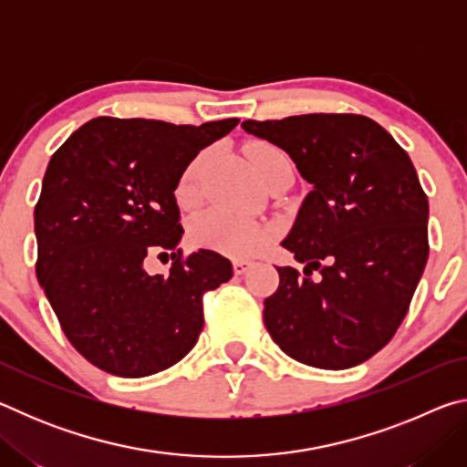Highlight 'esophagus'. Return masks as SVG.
Returning <instances> with one entry per match:
<instances>
[{"label":"esophagus","instance_id":"1","mask_svg":"<svg viewBox=\"0 0 467 467\" xmlns=\"http://www.w3.org/2000/svg\"><path fill=\"white\" fill-rule=\"evenodd\" d=\"M253 265V262H247V259H234L233 262V270L236 275H243L244 272L249 270V267Z\"/></svg>","mask_w":467,"mask_h":467}]
</instances>
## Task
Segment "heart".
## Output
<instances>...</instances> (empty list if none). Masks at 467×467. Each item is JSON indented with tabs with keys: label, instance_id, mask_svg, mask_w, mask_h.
Returning <instances> with one entry per match:
<instances>
[{
	"label": "heart",
	"instance_id": "1",
	"mask_svg": "<svg viewBox=\"0 0 467 467\" xmlns=\"http://www.w3.org/2000/svg\"><path fill=\"white\" fill-rule=\"evenodd\" d=\"M205 158H208V152L197 154L183 169V172H181L175 189L177 202L181 205L195 203L197 193H200V172L203 169ZM249 161L253 169H255L257 177L262 179L264 172L274 162L288 161V156L272 144H253L249 148ZM189 239L202 249L223 253V255L228 257H247L262 249L267 243V239H270V228L251 218L231 214V212L208 210L193 218L192 226H189Z\"/></svg>",
	"mask_w": 467,
	"mask_h": 467
}]
</instances>
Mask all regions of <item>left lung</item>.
Masks as SVG:
<instances>
[{
    "label": "left lung",
    "mask_w": 467,
    "mask_h": 467,
    "mask_svg": "<svg viewBox=\"0 0 467 467\" xmlns=\"http://www.w3.org/2000/svg\"><path fill=\"white\" fill-rule=\"evenodd\" d=\"M243 130L282 148L313 187L282 241L305 270L278 267L265 327L303 365L357 367L398 331L429 259V200L414 164L362 115L249 119Z\"/></svg>",
    "instance_id": "left-lung-1"
}]
</instances>
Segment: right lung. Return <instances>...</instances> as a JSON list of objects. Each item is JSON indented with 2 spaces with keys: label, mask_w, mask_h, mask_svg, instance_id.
<instances>
[{
  "label": "right lung",
  "mask_w": 467,
  "mask_h": 467,
  "mask_svg": "<svg viewBox=\"0 0 467 467\" xmlns=\"http://www.w3.org/2000/svg\"><path fill=\"white\" fill-rule=\"evenodd\" d=\"M239 119L175 125L97 117L51 156L35 208L36 278L63 334L117 377L175 365L203 327V295L233 278L216 251L183 257L175 189L200 150ZM171 254L169 276L143 259Z\"/></svg>",
  "instance_id": "right-lung-1"
}]
</instances>
